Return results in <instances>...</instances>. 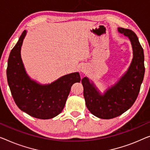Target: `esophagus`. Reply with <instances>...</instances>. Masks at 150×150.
Returning <instances> with one entry per match:
<instances>
[{
	"instance_id": "34e87169",
	"label": "esophagus",
	"mask_w": 150,
	"mask_h": 150,
	"mask_svg": "<svg viewBox=\"0 0 150 150\" xmlns=\"http://www.w3.org/2000/svg\"><path fill=\"white\" fill-rule=\"evenodd\" d=\"M80 71H81V72H82V73H84V72H86V69H85L84 67H81L80 68Z\"/></svg>"
}]
</instances>
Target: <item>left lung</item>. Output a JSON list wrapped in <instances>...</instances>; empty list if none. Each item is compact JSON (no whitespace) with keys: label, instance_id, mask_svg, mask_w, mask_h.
<instances>
[{"label":"left lung","instance_id":"8db88e82","mask_svg":"<svg viewBox=\"0 0 150 150\" xmlns=\"http://www.w3.org/2000/svg\"><path fill=\"white\" fill-rule=\"evenodd\" d=\"M118 31L129 38L133 48V58L127 72L103 95L88 77L81 80L87 108L92 115L103 119L117 117L133 106L139 93L145 73L144 50L137 36L128 29L119 28Z\"/></svg>","mask_w":150,"mask_h":150}]
</instances>
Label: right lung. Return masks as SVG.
Returning <instances> with one entry per match:
<instances>
[{
	"label": "right lung",
	"mask_w": 150,
	"mask_h": 150,
	"mask_svg": "<svg viewBox=\"0 0 150 150\" xmlns=\"http://www.w3.org/2000/svg\"><path fill=\"white\" fill-rule=\"evenodd\" d=\"M26 31H23L11 51L6 69L7 81L12 96L20 110L31 117L49 119L63 110L71 86L80 82L78 72L60 77L48 85H41L27 75L21 57V48Z\"/></svg>",
	"instance_id": "obj_1"
}]
</instances>
